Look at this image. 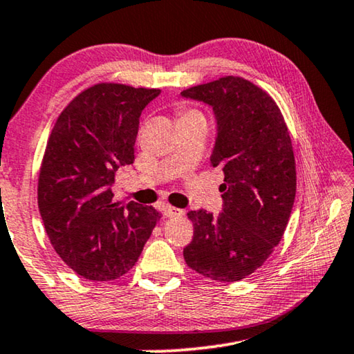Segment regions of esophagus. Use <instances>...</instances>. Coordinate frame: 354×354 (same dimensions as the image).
<instances>
[{"label":"esophagus","instance_id":"34e87169","mask_svg":"<svg viewBox=\"0 0 354 354\" xmlns=\"http://www.w3.org/2000/svg\"><path fill=\"white\" fill-rule=\"evenodd\" d=\"M162 212H164L165 217H181L184 214L183 209H179V207H175V206H170V205L162 206Z\"/></svg>","mask_w":354,"mask_h":354}]
</instances>
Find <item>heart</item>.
Listing matches in <instances>:
<instances>
[{"label": "heart", "mask_w": 354, "mask_h": 354, "mask_svg": "<svg viewBox=\"0 0 354 354\" xmlns=\"http://www.w3.org/2000/svg\"><path fill=\"white\" fill-rule=\"evenodd\" d=\"M179 120H186V118H205L201 111L195 109H179Z\"/></svg>", "instance_id": "obj_1"}]
</instances>
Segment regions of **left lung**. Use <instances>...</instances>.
Returning <instances> with one entry per match:
<instances>
[{
	"mask_svg": "<svg viewBox=\"0 0 354 354\" xmlns=\"http://www.w3.org/2000/svg\"><path fill=\"white\" fill-rule=\"evenodd\" d=\"M212 106L217 137L211 167L223 171L218 216L189 211L194 238L187 266L217 282H238L265 263L282 239L296 195V164L277 104L243 77L225 75L184 89Z\"/></svg>",
	"mask_w": 354,
	"mask_h": 354,
	"instance_id": "8db88e82",
	"label": "left lung"
}]
</instances>
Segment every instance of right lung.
Masks as SVG:
<instances>
[{
    "label": "right lung",
    "mask_w": 354,
    "mask_h": 354,
    "mask_svg": "<svg viewBox=\"0 0 354 354\" xmlns=\"http://www.w3.org/2000/svg\"><path fill=\"white\" fill-rule=\"evenodd\" d=\"M160 89L102 82L67 104L50 133L37 205L56 254L88 280H113L136 266L159 222L153 206L113 201L111 184L133 164L138 118Z\"/></svg>",
    "instance_id": "add662e5"
}]
</instances>
